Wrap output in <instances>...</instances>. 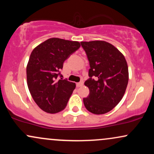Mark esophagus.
<instances>
[{"label": "esophagus", "instance_id": "obj_1", "mask_svg": "<svg viewBox=\"0 0 154 154\" xmlns=\"http://www.w3.org/2000/svg\"><path fill=\"white\" fill-rule=\"evenodd\" d=\"M83 85V82H77V87H81V86Z\"/></svg>", "mask_w": 154, "mask_h": 154}]
</instances>
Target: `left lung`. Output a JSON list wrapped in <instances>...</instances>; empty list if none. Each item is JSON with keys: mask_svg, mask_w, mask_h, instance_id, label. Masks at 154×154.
<instances>
[{"mask_svg": "<svg viewBox=\"0 0 154 154\" xmlns=\"http://www.w3.org/2000/svg\"><path fill=\"white\" fill-rule=\"evenodd\" d=\"M90 63V78L85 82L90 93L83 98L88 111L103 114L123 98L128 84V66L124 55L108 42H81ZM92 77L94 78L93 79Z\"/></svg>", "mask_w": 154, "mask_h": 154, "instance_id": "1", "label": "left lung"}]
</instances>
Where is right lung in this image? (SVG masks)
<instances>
[{
	"mask_svg": "<svg viewBox=\"0 0 154 154\" xmlns=\"http://www.w3.org/2000/svg\"><path fill=\"white\" fill-rule=\"evenodd\" d=\"M79 47L77 41L53 38L32 51L26 66L27 86L33 100L45 112L56 114L66 108L76 85L58 79V76L65 60Z\"/></svg>",
	"mask_w": 154,
	"mask_h": 154,
	"instance_id": "add662e5",
	"label": "right lung"
}]
</instances>
